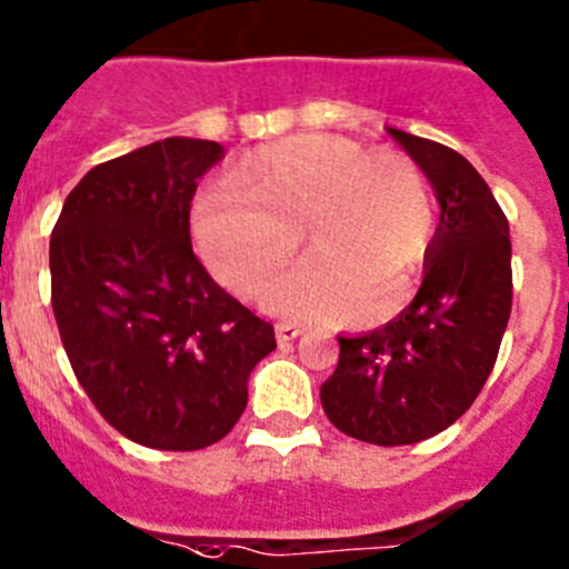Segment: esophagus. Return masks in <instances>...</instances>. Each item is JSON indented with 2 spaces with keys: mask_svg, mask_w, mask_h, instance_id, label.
Segmentation results:
<instances>
[{
  "mask_svg": "<svg viewBox=\"0 0 569 569\" xmlns=\"http://www.w3.org/2000/svg\"><path fill=\"white\" fill-rule=\"evenodd\" d=\"M300 332H303V326L291 323V320H280V323L274 326V335H278L280 343H291V340L298 338Z\"/></svg>",
  "mask_w": 569,
  "mask_h": 569,
  "instance_id": "1",
  "label": "esophagus"
}]
</instances>
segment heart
<instances>
[{
	"label": "heart",
	"instance_id": "b5f03b06",
	"mask_svg": "<svg viewBox=\"0 0 569 569\" xmlns=\"http://www.w3.org/2000/svg\"><path fill=\"white\" fill-rule=\"evenodd\" d=\"M191 231L211 274L243 298L289 263L303 234L312 254L271 286L266 303L295 318L343 313L346 326H378L401 312L427 263L435 202L403 151H363L312 131L240 157L231 182L194 200Z\"/></svg>",
	"mask_w": 569,
	"mask_h": 569
}]
</instances>
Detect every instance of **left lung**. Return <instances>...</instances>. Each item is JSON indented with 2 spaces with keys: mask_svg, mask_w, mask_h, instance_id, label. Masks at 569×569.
Here are the masks:
<instances>
[{
  "mask_svg": "<svg viewBox=\"0 0 569 569\" xmlns=\"http://www.w3.org/2000/svg\"><path fill=\"white\" fill-rule=\"evenodd\" d=\"M389 134L432 182L441 220L415 300L375 332L338 338L320 403L349 438L403 447L452 427L490 378L512 309V246L490 186L458 151Z\"/></svg>",
  "mask_w": 569,
  "mask_h": 569,
  "instance_id": "left-lung-1",
  "label": "left lung"
}]
</instances>
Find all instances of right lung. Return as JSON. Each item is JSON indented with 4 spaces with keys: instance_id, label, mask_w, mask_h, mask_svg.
<instances>
[{
    "instance_id": "obj_1",
    "label": "right lung",
    "mask_w": 569,
    "mask_h": 569,
    "mask_svg": "<svg viewBox=\"0 0 569 569\" xmlns=\"http://www.w3.org/2000/svg\"><path fill=\"white\" fill-rule=\"evenodd\" d=\"M223 146L168 140L93 166L51 234V306L79 387L117 432L191 452L231 432L274 326L211 280L189 214Z\"/></svg>"
}]
</instances>
